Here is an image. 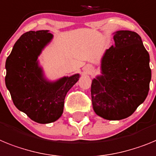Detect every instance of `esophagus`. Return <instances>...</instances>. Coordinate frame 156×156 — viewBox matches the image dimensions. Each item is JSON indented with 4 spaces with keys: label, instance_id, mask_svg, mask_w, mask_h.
Segmentation results:
<instances>
[{
    "label": "esophagus",
    "instance_id": "obj_1",
    "mask_svg": "<svg viewBox=\"0 0 156 156\" xmlns=\"http://www.w3.org/2000/svg\"><path fill=\"white\" fill-rule=\"evenodd\" d=\"M84 70H85V72L89 74V72H91L92 71V68L90 67H89V66H86V67H84Z\"/></svg>",
    "mask_w": 156,
    "mask_h": 156
}]
</instances>
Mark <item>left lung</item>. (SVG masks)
<instances>
[{"mask_svg":"<svg viewBox=\"0 0 156 156\" xmlns=\"http://www.w3.org/2000/svg\"><path fill=\"white\" fill-rule=\"evenodd\" d=\"M115 46L106 49L101 61V74L92 81L93 111L107 120L130 116L145 101L151 78L149 54L136 32L118 30Z\"/></svg>","mask_w":156,"mask_h":156,"instance_id":"1","label":"left lung"}]
</instances>
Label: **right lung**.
<instances>
[{
	"instance_id": "add662e5",
	"label": "right lung",
	"mask_w": 156,
	"mask_h": 156,
	"mask_svg": "<svg viewBox=\"0 0 156 156\" xmlns=\"http://www.w3.org/2000/svg\"><path fill=\"white\" fill-rule=\"evenodd\" d=\"M52 39L53 34L47 30L23 34L5 63V85L15 106L41 124L61 117L65 97L80 78V74L55 81L46 78L38 57Z\"/></svg>"
}]
</instances>
